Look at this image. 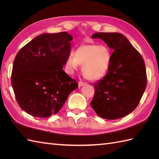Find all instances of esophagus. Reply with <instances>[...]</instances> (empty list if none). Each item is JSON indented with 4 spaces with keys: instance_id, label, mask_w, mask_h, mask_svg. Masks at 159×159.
I'll return each instance as SVG.
<instances>
[{
    "instance_id": "1",
    "label": "esophagus",
    "mask_w": 159,
    "mask_h": 159,
    "mask_svg": "<svg viewBox=\"0 0 159 159\" xmlns=\"http://www.w3.org/2000/svg\"><path fill=\"white\" fill-rule=\"evenodd\" d=\"M85 85H87V83H85V82H83V81H79V85L80 86V87L84 86Z\"/></svg>"
}]
</instances>
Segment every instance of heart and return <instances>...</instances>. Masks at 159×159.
<instances>
[{
    "label": "heart",
    "instance_id": "obj_1",
    "mask_svg": "<svg viewBox=\"0 0 159 159\" xmlns=\"http://www.w3.org/2000/svg\"><path fill=\"white\" fill-rule=\"evenodd\" d=\"M111 54L108 47L96 43L83 44L74 50L66 61L67 67L75 70L83 65V73L87 79L97 80L102 79L109 71Z\"/></svg>",
    "mask_w": 159,
    "mask_h": 159
}]
</instances>
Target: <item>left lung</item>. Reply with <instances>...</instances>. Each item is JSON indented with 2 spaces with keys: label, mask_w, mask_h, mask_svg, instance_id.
I'll return each instance as SVG.
<instances>
[{
  "label": "left lung",
  "mask_w": 159,
  "mask_h": 159,
  "mask_svg": "<svg viewBox=\"0 0 159 159\" xmlns=\"http://www.w3.org/2000/svg\"><path fill=\"white\" fill-rule=\"evenodd\" d=\"M113 50L109 71L93 84L94 97L91 106L98 116L116 120L136 109L146 89L147 75L143 57L124 35L96 33Z\"/></svg>",
  "instance_id": "8db88e82"
}]
</instances>
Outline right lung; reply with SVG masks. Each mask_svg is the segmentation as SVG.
<instances>
[{
  "mask_svg": "<svg viewBox=\"0 0 159 159\" xmlns=\"http://www.w3.org/2000/svg\"><path fill=\"white\" fill-rule=\"evenodd\" d=\"M72 40L67 32L44 33L19 50L11 81L17 102L25 112L42 118L55 115L79 87L62 70Z\"/></svg>",
  "mask_w": 159,
  "mask_h": 159,
  "instance_id": "1",
  "label": "right lung"
}]
</instances>
